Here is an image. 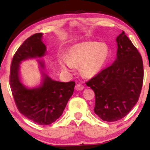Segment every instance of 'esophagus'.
<instances>
[{
  "instance_id": "34e87169",
  "label": "esophagus",
  "mask_w": 150,
  "mask_h": 150,
  "mask_svg": "<svg viewBox=\"0 0 150 150\" xmlns=\"http://www.w3.org/2000/svg\"><path fill=\"white\" fill-rule=\"evenodd\" d=\"M76 89L77 90H79V91H81V90H83L84 89V85H81V84H78L76 86Z\"/></svg>"
}]
</instances>
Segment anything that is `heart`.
Instances as JSON below:
<instances>
[{
	"instance_id": "obj_1",
	"label": "heart",
	"mask_w": 150,
	"mask_h": 150,
	"mask_svg": "<svg viewBox=\"0 0 150 150\" xmlns=\"http://www.w3.org/2000/svg\"><path fill=\"white\" fill-rule=\"evenodd\" d=\"M109 56V48L104 42H83L70 47L67 57L60 59V64L65 70L71 69L74 65H80L84 76H93L105 65Z\"/></svg>"
}]
</instances>
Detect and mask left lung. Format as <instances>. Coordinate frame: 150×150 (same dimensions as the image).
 <instances>
[{"label":"left lung","instance_id":"8db88e82","mask_svg":"<svg viewBox=\"0 0 150 150\" xmlns=\"http://www.w3.org/2000/svg\"><path fill=\"white\" fill-rule=\"evenodd\" d=\"M117 59L86 85L95 93L94 112L105 122L124 118L138 102L143 82L141 55L122 31L117 38Z\"/></svg>","mask_w":150,"mask_h":150}]
</instances>
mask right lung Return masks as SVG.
I'll use <instances>...</instances> for the list:
<instances>
[{
	"label": "right lung",
	"mask_w": 150,
	"mask_h": 150,
	"mask_svg": "<svg viewBox=\"0 0 150 150\" xmlns=\"http://www.w3.org/2000/svg\"><path fill=\"white\" fill-rule=\"evenodd\" d=\"M42 33L33 35L24 41L13 55L11 63L9 85L18 110L39 125H49L60 117L74 93L75 82L54 81L45 74L40 87L27 89L19 78V65L28 58L44 56L46 48ZM44 67V63L40 61Z\"/></svg>",
	"instance_id": "1"
}]
</instances>
